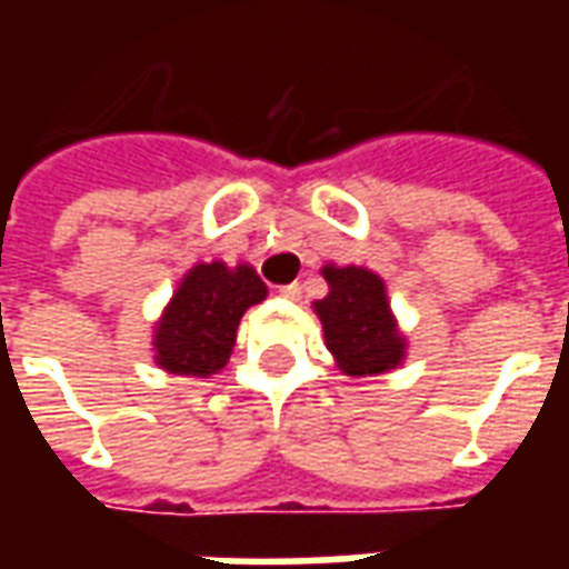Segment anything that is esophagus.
Returning a JSON list of instances; mask_svg holds the SVG:
<instances>
[{
    "label": "esophagus",
    "mask_w": 569,
    "mask_h": 569,
    "mask_svg": "<svg viewBox=\"0 0 569 569\" xmlns=\"http://www.w3.org/2000/svg\"><path fill=\"white\" fill-rule=\"evenodd\" d=\"M280 296H283V298H292V301H298V298H301V286H298V283L283 286V289H280Z\"/></svg>",
    "instance_id": "esophagus-1"
}]
</instances>
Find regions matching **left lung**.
I'll return each instance as SVG.
<instances>
[{
  "mask_svg": "<svg viewBox=\"0 0 569 569\" xmlns=\"http://www.w3.org/2000/svg\"><path fill=\"white\" fill-rule=\"evenodd\" d=\"M329 296L313 301L322 338L347 378H375L406 362L408 341L396 320L383 277L362 264H322Z\"/></svg>",
  "mask_w": 569,
  "mask_h": 569,
  "instance_id": "left-lung-1",
  "label": "left lung"
}]
</instances>
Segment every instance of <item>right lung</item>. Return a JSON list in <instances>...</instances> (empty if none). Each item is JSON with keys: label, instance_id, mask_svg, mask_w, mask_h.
I'll use <instances>...</instances> for the list:
<instances>
[{"label": "right lung", "instance_id": "add662e5", "mask_svg": "<svg viewBox=\"0 0 569 569\" xmlns=\"http://www.w3.org/2000/svg\"><path fill=\"white\" fill-rule=\"evenodd\" d=\"M264 298L268 286L247 261L234 268L224 261L191 264L154 322V366L182 378L219 375L231 359L243 313Z\"/></svg>", "mask_w": 569, "mask_h": 569}]
</instances>
